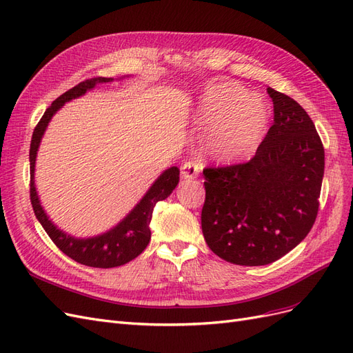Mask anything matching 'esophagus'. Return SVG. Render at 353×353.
I'll use <instances>...</instances> for the list:
<instances>
[{
    "label": "esophagus",
    "instance_id": "34e87169",
    "mask_svg": "<svg viewBox=\"0 0 353 353\" xmlns=\"http://www.w3.org/2000/svg\"><path fill=\"white\" fill-rule=\"evenodd\" d=\"M199 174V164L188 161L181 165V179H195Z\"/></svg>",
    "mask_w": 353,
    "mask_h": 353
}]
</instances>
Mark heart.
<instances>
[{
  "label": "heart",
  "instance_id": "obj_1",
  "mask_svg": "<svg viewBox=\"0 0 353 353\" xmlns=\"http://www.w3.org/2000/svg\"><path fill=\"white\" fill-rule=\"evenodd\" d=\"M192 126L208 132L203 152L211 160L232 164L249 160L263 145L270 128V108L258 95L234 82H219L198 97Z\"/></svg>",
  "mask_w": 353,
  "mask_h": 353
}]
</instances>
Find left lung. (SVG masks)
Wrapping results in <instances>:
<instances>
[{"label":"left lung","instance_id":"8db88e82","mask_svg":"<svg viewBox=\"0 0 353 353\" xmlns=\"http://www.w3.org/2000/svg\"><path fill=\"white\" fill-rule=\"evenodd\" d=\"M274 123L246 164L205 168L202 233L211 251L236 265L274 263L296 248L316 219L324 148L306 111L267 88Z\"/></svg>","mask_w":353,"mask_h":353}]
</instances>
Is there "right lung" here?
I'll use <instances>...</instances> for the list:
<instances>
[{
    "label": "right lung",
    "mask_w": 353,
    "mask_h": 353,
    "mask_svg": "<svg viewBox=\"0 0 353 353\" xmlns=\"http://www.w3.org/2000/svg\"><path fill=\"white\" fill-rule=\"evenodd\" d=\"M129 77V76H124ZM121 77V79H124ZM114 82L112 77H95L88 79L85 82H81L77 86L67 90L65 94L57 98L50 108L43 112L38 126L33 130L32 141H30V151H29V161H30V201L33 211L43 230L51 237V241L55 246L60 249L63 254L74 259L76 263L83 264L88 267L95 268H112L120 267L129 263L138 255L142 254L143 249L151 241V220H152V210L158 201H163L172 195V192L176 189L179 183L180 170L173 165L158 176L154 183L146 190L141 201L129 211L126 217L121 219L114 227L110 230L89 237H76L70 233H67L54 224L50 219L47 211L41 205V199L35 185V167H37V157L42 138L47 130L51 119L57 114V111L63 108L65 102L72 99L83 97L89 90L97 88L99 83Z\"/></svg>",
    "instance_id": "1"
}]
</instances>
